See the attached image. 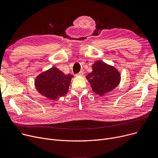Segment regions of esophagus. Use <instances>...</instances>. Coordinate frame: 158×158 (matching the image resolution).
Listing matches in <instances>:
<instances>
[{
  "instance_id": "esophagus-1",
  "label": "esophagus",
  "mask_w": 158,
  "mask_h": 158,
  "mask_svg": "<svg viewBox=\"0 0 158 158\" xmlns=\"http://www.w3.org/2000/svg\"><path fill=\"white\" fill-rule=\"evenodd\" d=\"M83 74H84V72H82V71H81L78 73H77L76 76H83Z\"/></svg>"
}]
</instances>
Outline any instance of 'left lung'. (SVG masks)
I'll list each match as a JSON object with an SVG mask.
<instances>
[{
  "label": "left lung",
  "mask_w": 158,
  "mask_h": 158,
  "mask_svg": "<svg viewBox=\"0 0 158 158\" xmlns=\"http://www.w3.org/2000/svg\"><path fill=\"white\" fill-rule=\"evenodd\" d=\"M92 70L86 77L95 94L103 95L118 85L120 74L113 66L101 61H97L92 65Z\"/></svg>",
  "instance_id": "left-lung-1"
}]
</instances>
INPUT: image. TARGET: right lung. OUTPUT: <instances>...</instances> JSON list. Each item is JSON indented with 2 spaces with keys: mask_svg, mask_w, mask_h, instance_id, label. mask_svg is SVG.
Returning a JSON list of instances; mask_svg holds the SVG:
<instances>
[{
  "mask_svg": "<svg viewBox=\"0 0 158 158\" xmlns=\"http://www.w3.org/2000/svg\"><path fill=\"white\" fill-rule=\"evenodd\" d=\"M73 76L65 75L56 67L40 73L36 78L35 85L38 92L51 100L65 95Z\"/></svg>",
  "mask_w": 158,
  "mask_h": 158,
  "instance_id": "obj_1",
  "label": "right lung"
}]
</instances>
